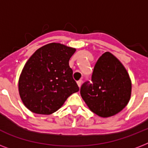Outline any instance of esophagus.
<instances>
[{
    "label": "esophagus",
    "instance_id": "1",
    "mask_svg": "<svg viewBox=\"0 0 148 148\" xmlns=\"http://www.w3.org/2000/svg\"><path fill=\"white\" fill-rule=\"evenodd\" d=\"M77 85H78L79 88H81V84H82V81H81V80H79V81L77 82Z\"/></svg>",
    "mask_w": 148,
    "mask_h": 148
}]
</instances>
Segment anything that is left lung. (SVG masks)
<instances>
[{
  "label": "left lung",
  "mask_w": 148,
  "mask_h": 148,
  "mask_svg": "<svg viewBox=\"0 0 148 148\" xmlns=\"http://www.w3.org/2000/svg\"><path fill=\"white\" fill-rule=\"evenodd\" d=\"M92 84L85 82L81 95L92 112L101 117L117 114L128 103L131 81L126 68L114 55L105 52L97 60Z\"/></svg>",
  "instance_id": "1"
}]
</instances>
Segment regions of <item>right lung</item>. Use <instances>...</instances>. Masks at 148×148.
<instances>
[{
	"instance_id": "1",
	"label": "right lung",
	"mask_w": 148,
	"mask_h": 148,
	"mask_svg": "<svg viewBox=\"0 0 148 148\" xmlns=\"http://www.w3.org/2000/svg\"><path fill=\"white\" fill-rule=\"evenodd\" d=\"M76 49L60 43L40 47L27 61L18 81L22 102L31 112L51 114L79 88L69 60Z\"/></svg>"
}]
</instances>
